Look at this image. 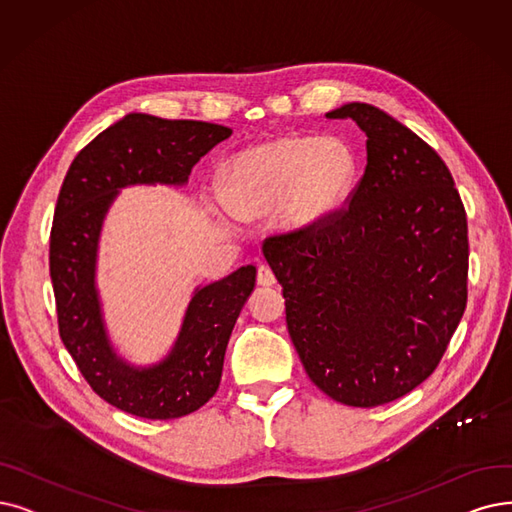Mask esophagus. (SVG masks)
<instances>
[{
    "label": "esophagus",
    "mask_w": 512,
    "mask_h": 512,
    "mask_svg": "<svg viewBox=\"0 0 512 512\" xmlns=\"http://www.w3.org/2000/svg\"><path fill=\"white\" fill-rule=\"evenodd\" d=\"M256 281H258V285H264V288H269V285L275 283V273L267 267V264H262V267H258Z\"/></svg>",
    "instance_id": "34e87169"
}]
</instances>
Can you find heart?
I'll list each match as a JSON object with an SVG mask.
<instances>
[{"instance_id":"heart-1","label":"heart","mask_w":512,"mask_h":512,"mask_svg":"<svg viewBox=\"0 0 512 512\" xmlns=\"http://www.w3.org/2000/svg\"><path fill=\"white\" fill-rule=\"evenodd\" d=\"M357 157L342 138H279L239 153L227 170L231 208L256 218L279 208L288 229L332 216L349 195Z\"/></svg>"}]
</instances>
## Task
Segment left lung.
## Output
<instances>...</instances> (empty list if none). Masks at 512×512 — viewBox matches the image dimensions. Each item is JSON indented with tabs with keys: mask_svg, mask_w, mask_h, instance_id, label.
Returning <instances> with one entry per match:
<instances>
[{
	"mask_svg": "<svg viewBox=\"0 0 512 512\" xmlns=\"http://www.w3.org/2000/svg\"><path fill=\"white\" fill-rule=\"evenodd\" d=\"M367 166L346 206L262 252L313 384L338 403L378 407L431 376L468 298V224L437 151L384 111L351 102Z\"/></svg>",
	"mask_w": 512,
	"mask_h": 512,
	"instance_id": "8db88e82",
	"label": "left lung"
}]
</instances>
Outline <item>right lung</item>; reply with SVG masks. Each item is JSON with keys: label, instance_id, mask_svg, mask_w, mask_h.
I'll return each instance as SVG.
<instances>
[{"label": "right lung", "instance_id": "add662e5", "mask_svg": "<svg viewBox=\"0 0 512 512\" xmlns=\"http://www.w3.org/2000/svg\"><path fill=\"white\" fill-rule=\"evenodd\" d=\"M231 128L130 113L73 159L50 231V277L58 332L92 391L117 410L149 420L197 412L218 391L235 321L256 283L241 267L195 292L168 359L149 370L121 361L107 340L94 288L96 243L113 197L128 185H185L195 163Z\"/></svg>", "mask_w": 512, "mask_h": 512}]
</instances>
